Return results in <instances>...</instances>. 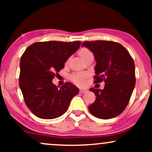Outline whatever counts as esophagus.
I'll return each mask as SVG.
<instances>
[{
	"label": "esophagus",
	"instance_id": "esophagus-1",
	"mask_svg": "<svg viewBox=\"0 0 152 152\" xmlns=\"http://www.w3.org/2000/svg\"><path fill=\"white\" fill-rule=\"evenodd\" d=\"M87 91V90H86V89H83V88H81V89L79 90V92L81 94H84L85 92H86Z\"/></svg>",
	"mask_w": 152,
	"mask_h": 152
}]
</instances>
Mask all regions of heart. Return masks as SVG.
<instances>
[{"mask_svg": "<svg viewBox=\"0 0 152 152\" xmlns=\"http://www.w3.org/2000/svg\"><path fill=\"white\" fill-rule=\"evenodd\" d=\"M91 53L90 50H88L87 48H82L79 51V55L82 58L86 55V54ZM86 76L87 74L86 73H76L74 74L71 76V80L75 84L78 85V86H85L86 83Z\"/></svg>", "mask_w": 152, "mask_h": 152, "instance_id": "obj_1", "label": "heart"}]
</instances>
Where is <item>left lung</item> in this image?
I'll use <instances>...</instances> for the list:
<instances>
[{
  "label": "left lung",
  "instance_id": "8db88e82",
  "mask_svg": "<svg viewBox=\"0 0 152 152\" xmlns=\"http://www.w3.org/2000/svg\"><path fill=\"white\" fill-rule=\"evenodd\" d=\"M82 46L94 53L95 83L105 82L104 89L90 88L96 97L88 110L102 119L116 117L126 109L135 86L133 58L124 47L114 41H86Z\"/></svg>",
  "mask_w": 152,
  "mask_h": 152
}]
</instances>
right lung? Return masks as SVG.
Listing matches in <instances>:
<instances>
[{"label":"right lung","mask_w":152,"mask_h":152,"mask_svg":"<svg viewBox=\"0 0 152 152\" xmlns=\"http://www.w3.org/2000/svg\"><path fill=\"white\" fill-rule=\"evenodd\" d=\"M80 45V41L37 42L28 47L22 55L19 86L26 106L38 118L61 116L78 94V88L70 82L58 88L52 81Z\"/></svg>","instance_id":"add662e5"}]
</instances>
